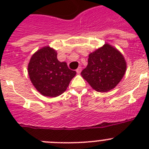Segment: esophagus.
Instances as JSON below:
<instances>
[{
    "label": "esophagus",
    "mask_w": 149,
    "mask_h": 149,
    "mask_svg": "<svg viewBox=\"0 0 149 149\" xmlns=\"http://www.w3.org/2000/svg\"><path fill=\"white\" fill-rule=\"evenodd\" d=\"M81 71H82V68H81V67H78V68L76 69V72H77V73H78V74L81 73Z\"/></svg>",
    "instance_id": "1"
}]
</instances>
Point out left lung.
<instances>
[{
  "instance_id": "1",
  "label": "left lung",
  "mask_w": 149,
  "mask_h": 149,
  "mask_svg": "<svg viewBox=\"0 0 149 149\" xmlns=\"http://www.w3.org/2000/svg\"><path fill=\"white\" fill-rule=\"evenodd\" d=\"M126 63L120 52L108 44L89 55L88 65L81 75L95 90L107 92L120 82Z\"/></svg>"
}]
</instances>
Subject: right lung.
I'll list each match as a JSON object with an SVG mask.
<instances>
[{"instance_id":"obj_1","label":"right lung","mask_w":149,"mask_h":149,"mask_svg":"<svg viewBox=\"0 0 149 149\" xmlns=\"http://www.w3.org/2000/svg\"><path fill=\"white\" fill-rule=\"evenodd\" d=\"M57 54L50 47L39 50L28 64L30 81L36 89L45 96L56 97L63 94L76 74L66 63L57 60Z\"/></svg>"}]
</instances>
